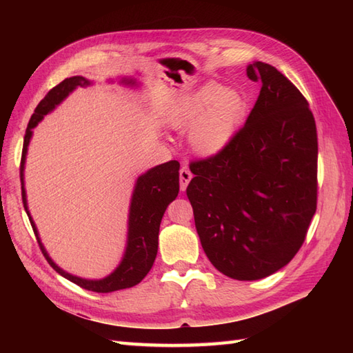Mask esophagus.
I'll list each match as a JSON object with an SVG mask.
<instances>
[{
    "instance_id": "esophagus-1",
    "label": "esophagus",
    "mask_w": 353,
    "mask_h": 353,
    "mask_svg": "<svg viewBox=\"0 0 353 353\" xmlns=\"http://www.w3.org/2000/svg\"><path fill=\"white\" fill-rule=\"evenodd\" d=\"M191 178H193V174L190 172V169H188V166H183L179 169V188H181V191H184L185 188H187V185H188V183L191 181Z\"/></svg>"
}]
</instances>
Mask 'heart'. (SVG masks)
Here are the masks:
<instances>
[{"mask_svg":"<svg viewBox=\"0 0 353 353\" xmlns=\"http://www.w3.org/2000/svg\"><path fill=\"white\" fill-rule=\"evenodd\" d=\"M244 113L239 91L209 82L181 105L174 117L178 130H190V143L200 154H215L225 147Z\"/></svg>","mask_w":353,"mask_h":353,"instance_id":"heart-1","label":"heart"}]
</instances>
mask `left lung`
I'll return each instance as SVG.
<instances>
[{"mask_svg":"<svg viewBox=\"0 0 353 353\" xmlns=\"http://www.w3.org/2000/svg\"><path fill=\"white\" fill-rule=\"evenodd\" d=\"M245 70L259 97L219 153L190 163L187 197L212 265L252 281L302 248L316 210L318 138L306 99L281 72L262 61Z\"/></svg>","mask_w":353,"mask_h":353,"instance_id":"obj_1","label":"left lung"}]
</instances>
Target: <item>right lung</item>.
Wrapping results in <instances>:
<instances>
[{"mask_svg":"<svg viewBox=\"0 0 353 353\" xmlns=\"http://www.w3.org/2000/svg\"><path fill=\"white\" fill-rule=\"evenodd\" d=\"M122 82L131 85L135 83L132 79H123ZM90 83L91 82L88 79H85L83 77L66 78L65 81H61L59 85H56L54 88L50 90L46 97L39 101L26 128L22 162H20V183H22V200L25 210L29 216L30 225L34 228L42 254L46 256L47 262L61 276H65L69 281L78 284L79 287L85 288V290H91L95 293H110L137 285L148 274V271L152 270L157 254L160 222H162L163 213L168 205L176 199L179 191V163L176 160H169V162L152 168L141 176H138L130 206L126 250L122 262L110 275H108L103 280H85L59 268L48 256L44 245H42L35 222L30 218V213L28 210L23 181L25 160L28 153V145L32 138V130L38 125V122L44 119V116L65 100L74 88L87 87Z\"/></svg>","mask_w":353,"mask_h":353,"instance_id":"add662e5","label":"right lung"}]
</instances>
